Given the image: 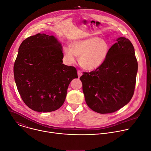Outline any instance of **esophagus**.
<instances>
[{
	"label": "esophagus",
	"mask_w": 151,
	"mask_h": 151,
	"mask_svg": "<svg viewBox=\"0 0 151 151\" xmlns=\"http://www.w3.org/2000/svg\"><path fill=\"white\" fill-rule=\"evenodd\" d=\"M77 74H78V77H80L82 75V73H81V71H80V70H78V71H77Z\"/></svg>",
	"instance_id": "obj_1"
}]
</instances>
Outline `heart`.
I'll return each mask as SVG.
<instances>
[{"instance_id":"1","label":"heart","mask_w":151,"mask_h":151,"mask_svg":"<svg viewBox=\"0 0 151 151\" xmlns=\"http://www.w3.org/2000/svg\"><path fill=\"white\" fill-rule=\"evenodd\" d=\"M109 48L106 40L91 37L71 42L70 48L65 49L64 55L70 62H74V56L79 57V63L82 68L92 71L97 69L104 63Z\"/></svg>"}]
</instances>
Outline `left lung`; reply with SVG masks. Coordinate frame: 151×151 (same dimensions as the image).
<instances>
[{
  "label": "left lung",
  "mask_w": 151,
  "mask_h": 151,
  "mask_svg": "<svg viewBox=\"0 0 151 151\" xmlns=\"http://www.w3.org/2000/svg\"><path fill=\"white\" fill-rule=\"evenodd\" d=\"M109 49L99 68L80 77L87 105L101 114L113 113L131 99L134 92L138 63L134 48L124 37Z\"/></svg>",
  "instance_id": "obj_1"
}]
</instances>
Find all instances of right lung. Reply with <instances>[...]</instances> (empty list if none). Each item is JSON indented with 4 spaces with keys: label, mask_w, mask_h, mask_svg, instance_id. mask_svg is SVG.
Segmentation results:
<instances>
[{
    "label": "right lung",
    "mask_w": 151,
    "mask_h": 151,
    "mask_svg": "<svg viewBox=\"0 0 151 151\" xmlns=\"http://www.w3.org/2000/svg\"><path fill=\"white\" fill-rule=\"evenodd\" d=\"M61 44L45 33L21 44L14 65V79L25 104L38 112L58 110L63 104L70 82L78 78L74 66L62 63Z\"/></svg>",
    "instance_id": "right-lung-1"
}]
</instances>
